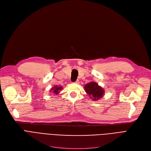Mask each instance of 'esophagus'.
I'll return each mask as SVG.
<instances>
[{
    "label": "esophagus",
    "mask_w": 151,
    "mask_h": 151,
    "mask_svg": "<svg viewBox=\"0 0 151 151\" xmlns=\"http://www.w3.org/2000/svg\"><path fill=\"white\" fill-rule=\"evenodd\" d=\"M75 84H80V81H79V80H76V81L75 82Z\"/></svg>",
    "instance_id": "1"
}]
</instances>
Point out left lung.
<instances>
[{
  "label": "left lung",
  "instance_id": "obj_1",
  "mask_svg": "<svg viewBox=\"0 0 151 151\" xmlns=\"http://www.w3.org/2000/svg\"><path fill=\"white\" fill-rule=\"evenodd\" d=\"M85 92L89 95L92 101H97L104 97L105 94L104 89L99 86L96 82L91 81L84 86Z\"/></svg>",
  "mask_w": 151,
  "mask_h": 151
}]
</instances>
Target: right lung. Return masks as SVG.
<instances>
[{"mask_svg":"<svg viewBox=\"0 0 151 151\" xmlns=\"http://www.w3.org/2000/svg\"><path fill=\"white\" fill-rule=\"evenodd\" d=\"M63 89V87L62 86H54V87L50 89V92L52 93L54 95H58V93H59V92H60V91Z\"/></svg>","mask_w":151,"mask_h":151,"instance_id":"obj_1","label":"right lung"}]
</instances>
